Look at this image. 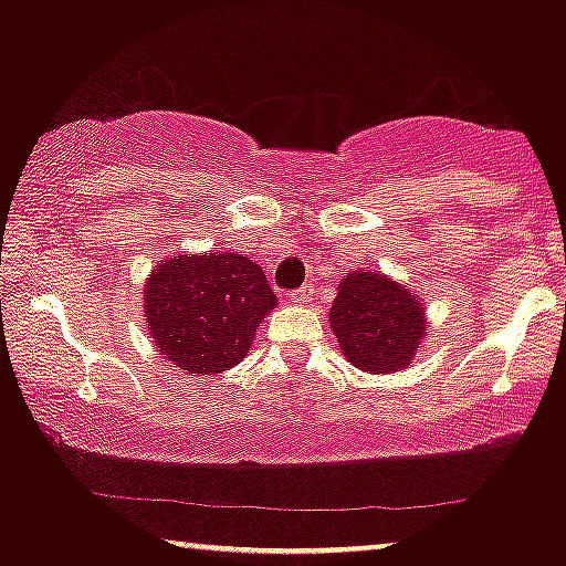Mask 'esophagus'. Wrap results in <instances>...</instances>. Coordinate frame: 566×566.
<instances>
[{
    "mask_svg": "<svg viewBox=\"0 0 566 566\" xmlns=\"http://www.w3.org/2000/svg\"><path fill=\"white\" fill-rule=\"evenodd\" d=\"M290 301L292 303H308L311 301V290L308 287H301V290H295V292H292V295H290Z\"/></svg>",
    "mask_w": 566,
    "mask_h": 566,
    "instance_id": "1",
    "label": "esophagus"
}]
</instances>
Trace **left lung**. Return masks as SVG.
Listing matches in <instances>:
<instances>
[{
    "label": "left lung",
    "instance_id": "left-lung-1",
    "mask_svg": "<svg viewBox=\"0 0 566 566\" xmlns=\"http://www.w3.org/2000/svg\"><path fill=\"white\" fill-rule=\"evenodd\" d=\"M329 324L343 356L369 374L406 369L427 335L419 297L377 271H356L339 282Z\"/></svg>",
    "mask_w": 566,
    "mask_h": 566
}]
</instances>
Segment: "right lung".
I'll list each match as a JSON object with an SVG mask.
<instances>
[{
    "label": "right lung",
    "instance_id": "add662e5",
    "mask_svg": "<svg viewBox=\"0 0 566 566\" xmlns=\"http://www.w3.org/2000/svg\"><path fill=\"white\" fill-rule=\"evenodd\" d=\"M145 322L160 356L192 377L229 371L276 308L263 269L237 253L174 255L149 271Z\"/></svg>",
    "mask_w": 566,
    "mask_h": 566
}]
</instances>
